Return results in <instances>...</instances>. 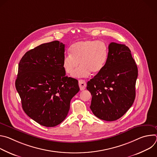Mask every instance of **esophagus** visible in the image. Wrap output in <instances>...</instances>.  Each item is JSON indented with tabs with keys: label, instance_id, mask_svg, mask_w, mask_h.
<instances>
[{
	"label": "esophagus",
	"instance_id": "obj_1",
	"mask_svg": "<svg viewBox=\"0 0 157 157\" xmlns=\"http://www.w3.org/2000/svg\"><path fill=\"white\" fill-rule=\"evenodd\" d=\"M79 86L81 91L84 90L86 87V82H85V81L82 80V79L79 80Z\"/></svg>",
	"mask_w": 157,
	"mask_h": 157
}]
</instances>
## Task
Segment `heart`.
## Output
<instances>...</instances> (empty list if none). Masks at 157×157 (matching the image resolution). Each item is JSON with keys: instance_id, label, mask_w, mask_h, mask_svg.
I'll use <instances>...</instances> for the list:
<instances>
[{"instance_id": "heart-1", "label": "heart", "mask_w": 157, "mask_h": 157, "mask_svg": "<svg viewBox=\"0 0 157 157\" xmlns=\"http://www.w3.org/2000/svg\"><path fill=\"white\" fill-rule=\"evenodd\" d=\"M70 55L65 56L62 63L64 72L76 78H85L91 73L98 74L104 67L108 58L106 44L99 40H86L76 42L70 47Z\"/></svg>"}]
</instances>
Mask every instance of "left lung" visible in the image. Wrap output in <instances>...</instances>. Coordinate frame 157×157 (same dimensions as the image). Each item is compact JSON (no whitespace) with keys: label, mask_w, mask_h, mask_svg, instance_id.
<instances>
[{"label":"left lung","mask_w":157,"mask_h":157,"mask_svg":"<svg viewBox=\"0 0 157 157\" xmlns=\"http://www.w3.org/2000/svg\"><path fill=\"white\" fill-rule=\"evenodd\" d=\"M137 76V66L128 47L110 43L103 69L87 83L93 113L106 121L123 116L135 100Z\"/></svg>","instance_id":"obj_1"}]
</instances>
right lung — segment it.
Segmentation results:
<instances>
[{
	"instance_id": "add662e5",
	"label": "right lung",
	"mask_w": 157,
	"mask_h": 157,
	"mask_svg": "<svg viewBox=\"0 0 157 157\" xmlns=\"http://www.w3.org/2000/svg\"><path fill=\"white\" fill-rule=\"evenodd\" d=\"M64 57V44L53 41L28 51L18 64L15 87L22 108L44 127L56 126L64 120L71 99L79 91L78 81L65 76Z\"/></svg>"
}]
</instances>
